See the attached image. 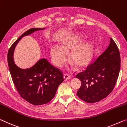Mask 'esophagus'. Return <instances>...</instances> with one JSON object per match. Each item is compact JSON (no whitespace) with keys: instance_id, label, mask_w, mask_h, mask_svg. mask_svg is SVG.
Wrapping results in <instances>:
<instances>
[{"instance_id":"obj_1","label":"esophagus","mask_w":127,"mask_h":127,"mask_svg":"<svg viewBox=\"0 0 127 127\" xmlns=\"http://www.w3.org/2000/svg\"><path fill=\"white\" fill-rule=\"evenodd\" d=\"M64 81H68V80H69L70 79V78H71V76L69 75V74H64Z\"/></svg>"}]
</instances>
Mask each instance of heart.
Segmentation results:
<instances>
[{
  "instance_id": "obj_1",
  "label": "heart",
  "mask_w": 127,
  "mask_h": 127,
  "mask_svg": "<svg viewBox=\"0 0 127 127\" xmlns=\"http://www.w3.org/2000/svg\"><path fill=\"white\" fill-rule=\"evenodd\" d=\"M85 36L82 33H75L65 38L62 41L61 46L52 45L50 48V56L53 64L60 67L65 63L70 53L69 59L77 66L87 65L91 61L93 54V44L90 41H82Z\"/></svg>"
}]
</instances>
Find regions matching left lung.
Wrapping results in <instances>:
<instances>
[{
  "label": "left lung",
  "mask_w": 127,
  "mask_h": 127,
  "mask_svg": "<svg viewBox=\"0 0 127 127\" xmlns=\"http://www.w3.org/2000/svg\"><path fill=\"white\" fill-rule=\"evenodd\" d=\"M120 56L119 49L112 38L105 51L96 61L76 75L81 81L77 94L89 103L99 102L112 92L119 74Z\"/></svg>",
  "instance_id": "obj_1"
}]
</instances>
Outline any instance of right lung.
<instances>
[{
	"mask_svg": "<svg viewBox=\"0 0 127 127\" xmlns=\"http://www.w3.org/2000/svg\"><path fill=\"white\" fill-rule=\"evenodd\" d=\"M45 28H31L21 34L9 48L7 60L13 82L21 97L31 104L42 105L55 96L57 88L64 81L62 73L45 58L39 60L28 69H23L15 64L13 53L23 37Z\"/></svg>",
	"mask_w": 127,
	"mask_h": 127,
	"instance_id": "right-lung-1",
	"label": "right lung"
}]
</instances>
